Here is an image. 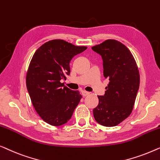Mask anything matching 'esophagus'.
Returning <instances> with one entry per match:
<instances>
[{
    "label": "esophagus",
    "instance_id": "esophagus-1",
    "mask_svg": "<svg viewBox=\"0 0 160 160\" xmlns=\"http://www.w3.org/2000/svg\"><path fill=\"white\" fill-rule=\"evenodd\" d=\"M90 94L89 92L88 91H82V95L83 96H88Z\"/></svg>",
    "mask_w": 160,
    "mask_h": 160
}]
</instances>
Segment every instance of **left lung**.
Segmentation results:
<instances>
[{
    "label": "left lung",
    "instance_id": "1",
    "mask_svg": "<svg viewBox=\"0 0 160 160\" xmlns=\"http://www.w3.org/2000/svg\"><path fill=\"white\" fill-rule=\"evenodd\" d=\"M102 56L103 76L109 80L103 96H98V104L93 117L98 124L116 126L131 114L140 84L136 60L129 49L116 40H107L92 47Z\"/></svg>",
    "mask_w": 160,
    "mask_h": 160
}]
</instances>
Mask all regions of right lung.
Segmentation results:
<instances>
[{
	"label": "right lung",
	"mask_w": 160,
	"mask_h": 160,
	"mask_svg": "<svg viewBox=\"0 0 160 160\" xmlns=\"http://www.w3.org/2000/svg\"><path fill=\"white\" fill-rule=\"evenodd\" d=\"M86 46H76L57 39L45 42L33 55L26 76V85L35 111L53 126L70 120L82 96L78 91L64 86L70 74L69 62Z\"/></svg>",
	"instance_id": "add662e5"
}]
</instances>
